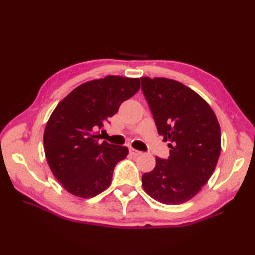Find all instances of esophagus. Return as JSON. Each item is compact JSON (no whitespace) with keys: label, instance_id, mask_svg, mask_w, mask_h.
<instances>
[{"label":"esophagus","instance_id":"esophagus-1","mask_svg":"<svg viewBox=\"0 0 255 255\" xmlns=\"http://www.w3.org/2000/svg\"><path fill=\"white\" fill-rule=\"evenodd\" d=\"M129 152H130L132 155H139V154H141V151L136 150V149H133V148L129 149Z\"/></svg>","mask_w":255,"mask_h":255}]
</instances>
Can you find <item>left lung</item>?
<instances>
[{"instance_id": "8db88e82", "label": "left lung", "mask_w": 255, "mask_h": 255, "mask_svg": "<svg viewBox=\"0 0 255 255\" xmlns=\"http://www.w3.org/2000/svg\"><path fill=\"white\" fill-rule=\"evenodd\" d=\"M156 129L169 142L167 159L142 175L149 196L166 205L193 198L215 171L221 150L220 126L208 103L181 82L140 78Z\"/></svg>"}]
</instances>
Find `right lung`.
Segmentation results:
<instances>
[{"label": "right lung", "instance_id": "obj_1", "mask_svg": "<svg viewBox=\"0 0 255 255\" xmlns=\"http://www.w3.org/2000/svg\"><path fill=\"white\" fill-rule=\"evenodd\" d=\"M139 89L140 79L108 75L79 85L52 112L44 133L45 154L69 193L91 198L111 185L115 165L128 149L101 141L96 131Z\"/></svg>", "mask_w": 255, "mask_h": 255}]
</instances>
